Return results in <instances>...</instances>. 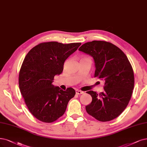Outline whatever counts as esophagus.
<instances>
[{"label":"esophagus","instance_id":"esophagus-1","mask_svg":"<svg viewBox=\"0 0 147 147\" xmlns=\"http://www.w3.org/2000/svg\"><path fill=\"white\" fill-rule=\"evenodd\" d=\"M76 93L77 94H83L84 92L80 91V90H76Z\"/></svg>","mask_w":147,"mask_h":147}]
</instances>
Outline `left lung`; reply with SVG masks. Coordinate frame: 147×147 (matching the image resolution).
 I'll return each instance as SVG.
<instances>
[{"instance_id":"left-lung-1","label":"left lung","mask_w":147,"mask_h":147,"mask_svg":"<svg viewBox=\"0 0 147 147\" xmlns=\"http://www.w3.org/2000/svg\"><path fill=\"white\" fill-rule=\"evenodd\" d=\"M79 50L93 57L94 77L105 82L104 92H86L91 96L92 102L86 106V111L99 121H111L124 111L131 99L134 84L131 65L121 49L110 42H86Z\"/></svg>"}]
</instances>
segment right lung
Segmentation results:
<instances>
[{
    "mask_svg": "<svg viewBox=\"0 0 147 147\" xmlns=\"http://www.w3.org/2000/svg\"><path fill=\"white\" fill-rule=\"evenodd\" d=\"M80 45L41 43L25 56L19 72V88L29 111L38 120L47 123L56 121L74 96L73 88L63 91L52 83L54 76L62 73L65 60Z\"/></svg>",
    "mask_w": 147,
    "mask_h": 147,
    "instance_id": "obj_1",
    "label": "right lung"
}]
</instances>
